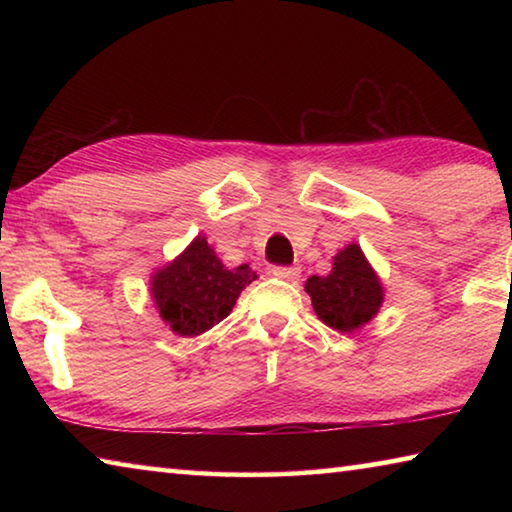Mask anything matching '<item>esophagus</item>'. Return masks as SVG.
<instances>
[{"instance_id": "34e87169", "label": "esophagus", "mask_w": 512, "mask_h": 512, "mask_svg": "<svg viewBox=\"0 0 512 512\" xmlns=\"http://www.w3.org/2000/svg\"><path fill=\"white\" fill-rule=\"evenodd\" d=\"M271 273L275 277H280V280H287V282H296L298 275H300L298 268H293V266H273Z\"/></svg>"}]
</instances>
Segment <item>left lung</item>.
Here are the masks:
<instances>
[{
  "mask_svg": "<svg viewBox=\"0 0 512 512\" xmlns=\"http://www.w3.org/2000/svg\"><path fill=\"white\" fill-rule=\"evenodd\" d=\"M316 316L336 332H359L384 305V284L359 244H348L332 257L325 277L311 275L305 282Z\"/></svg>",
  "mask_w": 512,
  "mask_h": 512,
  "instance_id": "obj_1",
  "label": "left lung"
}]
</instances>
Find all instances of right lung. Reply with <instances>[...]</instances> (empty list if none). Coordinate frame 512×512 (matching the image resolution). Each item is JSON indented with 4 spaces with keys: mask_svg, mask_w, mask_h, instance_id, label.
<instances>
[{
    "mask_svg": "<svg viewBox=\"0 0 512 512\" xmlns=\"http://www.w3.org/2000/svg\"><path fill=\"white\" fill-rule=\"evenodd\" d=\"M257 273L248 264L223 266L198 235L183 253L151 275V298L164 325L178 336H198L230 314Z\"/></svg>",
    "mask_w": 512,
    "mask_h": 512,
    "instance_id": "1",
    "label": "right lung"
}]
</instances>
